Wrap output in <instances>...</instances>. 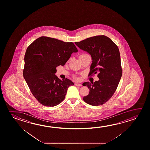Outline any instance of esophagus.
<instances>
[{
    "instance_id": "34e87169",
    "label": "esophagus",
    "mask_w": 150,
    "mask_h": 150,
    "mask_svg": "<svg viewBox=\"0 0 150 150\" xmlns=\"http://www.w3.org/2000/svg\"><path fill=\"white\" fill-rule=\"evenodd\" d=\"M76 86H82V84L81 83H75V84Z\"/></svg>"
}]
</instances>
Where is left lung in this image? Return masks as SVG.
I'll use <instances>...</instances> for the list:
<instances>
[{
	"label": "left lung",
	"instance_id": "1",
	"mask_svg": "<svg viewBox=\"0 0 150 150\" xmlns=\"http://www.w3.org/2000/svg\"><path fill=\"white\" fill-rule=\"evenodd\" d=\"M75 43L80 49L91 55L92 63L89 74L98 73L99 79L94 83L87 81L83 83L89 90L88 95L83 97V100L92 106L103 105L115 93L122 76L118 47L105 35L91 37Z\"/></svg>",
	"mask_w": 150,
	"mask_h": 150
}]
</instances>
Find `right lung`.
<instances>
[{
  "instance_id": "right-lung-1",
  "label": "right lung",
  "mask_w": 150,
  "mask_h": 150,
  "mask_svg": "<svg viewBox=\"0 0 150 150\" xmlns=\"http://www.w3.org/2000/svg\"><path fill=\"white\" fill-rule=\"evenodd\" d=\"M77 52L73 43L49 37H40L28 47L23 75L40 103L53 107L64 100L67 89L74 83L69 79H59L56 69L64 66L71 54Z\"/></svg>"
}]
</instances>
